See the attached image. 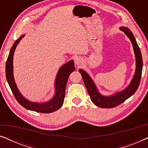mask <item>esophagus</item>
<instances>
[{
	"label": "esophagus",
	"instance_id": "obj_1",
	"mask_svg": "<svg viewBox=\"0 0 148 148\" xmlns=\"http://www.w3.org/2000/svg\"><path fill=\"white\" fill-rule=\"evenodd\" d=\"M75 63L76 65L79 66L82 65V64L84 63V60H83L82 58L79 57V56H77V57L75 58Z\"/></svg>",
	"mask_w": 148,
	"mask_h": 148
}]
</instances>
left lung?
I'll list each match as a JSON object with an SVG mask.
<instances>
[{"label": "left lung", "mask_w": 148, "mask_h": 148, "mask_svg": "<svg viewBox=\"0 0 148 148\" xmlns=\"http://www.w3.org/2000/svg\"><path fill=\"white\" fill-rule=\"evenodd\" d=\"M119 29L124 32L125 35L131 40L135 56L136 68H135L134 75H133L129 86L125 90L116 92L114 94L110 95V96H104L99 92L94 81L92 80L88 73L81 69L79 70V71L82 75L84 84L90 96L91 100L96 106L100 107V108H111L122 104L127 99L130 98L131 96L135 94L139 86V83H140L143 68V60L140 49H139L138 44L135 40L133 33L128 27L122 26V27H119Z\"/></svg>", "instance_id": "8db88e82"}]
</instances>
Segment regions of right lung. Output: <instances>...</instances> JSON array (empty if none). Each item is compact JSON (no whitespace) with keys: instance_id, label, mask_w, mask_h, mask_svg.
I'll use <instances>...</instances> for the list:
<instances>
[{"instance_id":"1","label":"right lung","mask_w":148,"mask_h":148,"mask_svg":"<svg viewBox=\"0 0 148 148\" xmlns=\"http://www.w3.org/2000/svg\"><path fill=\"white\" fill-rule=\"evenodd\" d=\"M24 34L20 36L15 42L10 50L7 62H6V77L10 88L15 96L17 102L27 110L41 113H50L59 109L63 104L65 96L66 83L69 75L75 70L73 60H71L62 66H60L56 74L54 82V95L50 100L45 102L39 103L31 102L26 99L19 92L13 76V56L16 47L20 40L24 37Z\"/></svg>"}]
</instances>
